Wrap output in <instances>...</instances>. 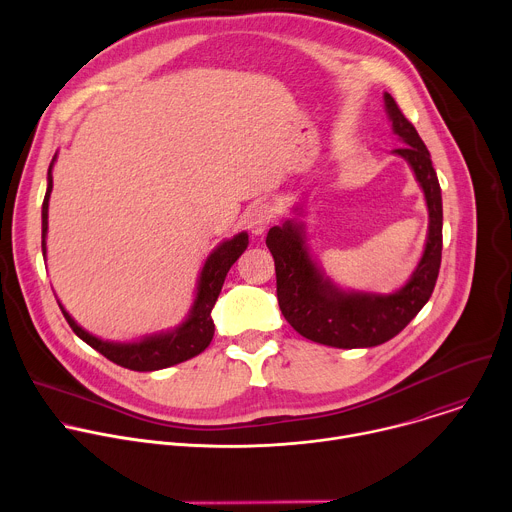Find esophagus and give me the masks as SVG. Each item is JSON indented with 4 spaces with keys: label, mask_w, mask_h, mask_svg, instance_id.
Returning a JSON list of instances; mask_svg holds the SVG:
<instances>
[{
    "label": "esophagus",
    "mask_w": 512,
    "mask_h": 512,
    "mask_svg": "<svg viewBox=\"0 0 512 512\" xmlns=\"http://www.w3.org/2000/svg\"><path fill=\"white\" fill-rule=\"evenodd\" d=\"M275 216H277V208L271 202L257 204L251 210V214H249V229H251V233L261 235L275 221Z\"/></svg>",
    "instance_id": "obj_1"
}]
</instances>
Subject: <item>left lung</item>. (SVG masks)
I'll list each match as a JSON object with an SVG mask.
<instances>
[{"instance_id": "obj_1", "label": "left lung", "mask_w": 512, "mask_h": 512, "mask_svg": "<svg viewBox=\"0 0 512 512\" xmlns=\"http://www.w3.org/2000/svg\"><path fill=\"white\" fill-rule=\"evenodd\" d=\"M385 107L393 131L405 141L395 154L413 168L429 210L425 251L405 287L389 296L338 289L312 261L302 225L291 221L269 229L265 239L275 259L277 302L283 318L304 338L326 346L369 348L397 336L431 298L442 265V188L431 156L389 93H385Z\"/></svg>"}]
</instances>
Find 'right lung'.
Instances as JSON below:
<instances>
[{
  "mask_svg": "<svg viewBox=\"0 0 512 512\" xmlns=\"http://www.w3.org/2000/svg\"><path fill=\"white\" fill-rule=\"evenodd\" d=\"M52 164L54 160L50 162V168H48V188L42 202V253L44 255H46V231H48V200L52 192ZM247 245H249L247 233H239L235 239L225 241L223 245H218L212 251V255L206 259L202 267L200 281H198V294L188 320L168 334L150 336L141 342H131V344L105 342L89 334L87 330H83L68 316V312L60 304L58 306L68 326L72 328V332H75L81 340H85L89 346H93L97 352H101L105 358H109L111 362L139 373L160 371L200 354L210 344L214 336V324H212L210 312L216 304L218 294H221L229 269L243 255Z\"/></svg>",
  "mask_w": 512,
  "mask_h": 512,
  "instance_id": "right-lung-1",
  "label": "right lung"
}]
</instances>
